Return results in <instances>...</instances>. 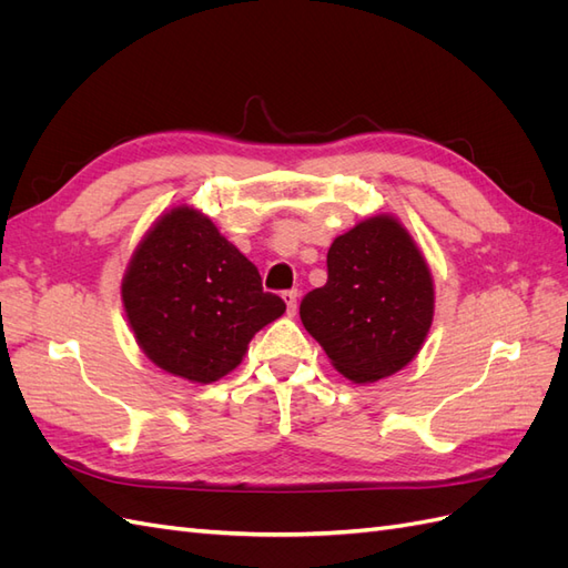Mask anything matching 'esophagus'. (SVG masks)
Returning <instances> with one entry per match:
<instances>
[{"label":"esophagus","instance_id":"1","mask_svg":"<svg viewBox=\"0 0 568 568\" xmlns=\"http://www.w3.org/2000/svg\"><path fill=\"white\" fill-rule=\"evenodd\" d=\"M282 298H284V303H286V313H288V315H296V307H298V291H284Z\"/></svg>","mask_w":568,"mask_h":568}]
</instances>
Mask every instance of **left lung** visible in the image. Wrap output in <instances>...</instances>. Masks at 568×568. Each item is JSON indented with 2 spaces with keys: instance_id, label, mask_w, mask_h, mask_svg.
<instances>
[{
  "instance_id": "1",
  "label": "left lung",
  "mask_w": 568,
  "mask_h": 568,
  "mask_svg": "<svg viewBox=\"0 0 568 568\" xmlns=\"http://www.w3.org/2000/svg\"><path fill=\"white\" fill-rule=\"evenodd\" d=\"M329 277L301 303V322L338 374L374 384L422 351L436 311V286L400 217L376 213L334 239Z\"/></svg>"
}]
</instances>
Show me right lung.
Listing matches in <instances>:
<instances>
[{
	"label": "right lung",
	"mask_w": 568,
	"mask_h": 568,
	"mask_svg": "<svg viewBox=\"0 0 568 568\" xmlns=\"http://www.w3.org/2000/svg\"><path fill=\"white\" fill-rule=\"evenodd\" d=\"M136 346L159 369L213 384L242 365L251 338L286 305L213 220L189 203L163 211L120 284Z\"/></svg>",
	"instance_id": "right-lung-1"
}]
</instances>
